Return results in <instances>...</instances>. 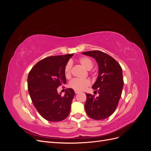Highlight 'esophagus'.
I'll list each match as a JSON object with an SVG mask.
<instances>
[{
    "mask_svg": "<svg viewBox=\"0 0 151 151\" xmlns=\"http://www.w3.org/2000/svg\"><path fill=\"white\" fill-rule=\"evenodd\" d=\"M74 92H75V93H76V94H78V93H79V91H76V90H75V91H74Z\"/></svg>",
    "mask_w": 151,
    "mask_h": 151,
    "instance_id": "34e87169",
    "label": "esophagus"
}]
</instances>
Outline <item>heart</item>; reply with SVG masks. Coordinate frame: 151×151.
Segmentation results:
<instances>
[{
	"mask_svg": "<svg viewBox=\"0 0 151 151\" xmlns=\"http://www.w3.org/2000/svg\"><path fill=\"white\" fill-rule=\"evenodd\" d=\"M79 62L83 65L87 70H91L93 67V62L91 59L87 57H80L78 60ZM71 70H72V63L70 62H68L64 68V74L66 78H70L71 76ZM91 84V82L88 79H74L72 80L68 86L70 88L76 91H83L86 87L89 86Z\"/></svg>",
	"mask_w": 151,
	"mask_h": 151,
	"instance_id": "1",
	"label": "heart"
}]
</instances>
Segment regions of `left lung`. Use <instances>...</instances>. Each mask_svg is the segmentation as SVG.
<instances>
[{"mask_svg":"<svg viewBox=\"0 0 151 151\" xmlns=\"http://www.w3.org/2000/svg\"><path fill=\"white\" fill-rule=\"evenodd\" d=\"M94 58L98 67V77L93 88L99 96L86 94L85 110L94 120L106 119L115 111L123 87L122 68L115 59L99 50L82 53Z\"/></svg>","mask_w":151,"mask_h":151,"instance_id":"left-lung-1","label":"left lung"}]
</instances>
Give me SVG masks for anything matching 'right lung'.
<instances>
[{
	"label": "right lung",
	"instance_id": "1",
	"mask_svg": "<svg viewBox=\"0 0 151 151\" xmlns=\"http://www.w3.org/2000/svg\"><path fill=\"white\" fill-rule=\"evenodd\" d=\"M73 55L45 58L29 72L28 89L31 101L40 115L48 121H62L70 113L74 91L67 89L62 96L57 88L66 83L64 68Z\"/></svg>",
	"mask_w": 151,
	"mask_h": 151
}]
</instances>
